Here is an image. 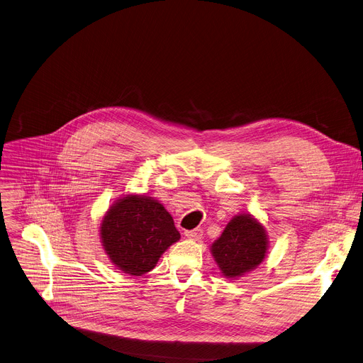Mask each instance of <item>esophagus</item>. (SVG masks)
Returning <instances> with one entry per match:
<instances>
[{
    "instance_id": "1",
    "label": "esophagus",
    "mask_w": 363,
    "mask_h": 363,
    "mask_svg": "<svg viewBox=\"0 0 363 363\" xmlns=\"http://www.w3.org/2000/svg\"><path fill=\"white\" fill-rule=\"evenodd\" d=\"M188 239H192V240H199L201 236H203V230L201 228H194V230H186V232L184 233Z\"/></svg>"
}]
</instances>
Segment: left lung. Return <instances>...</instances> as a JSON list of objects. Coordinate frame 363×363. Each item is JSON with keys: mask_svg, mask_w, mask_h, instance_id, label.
Listing matches in <instances>:
<instances>
[{"mask_svg": "<svg viewBox=\"0 0 363 363\" xmlns=\"http://www.w3.org/2000/svg\"><path fill=\"white\" fill-rule=\"evenodd\" d=\"M267 250L265 228L250 214L235 216L211 245V255L227 278H238L257 268L265 259Z\"/></svg>", "mask_w": 363, "mask_h": 363, "instance_id": "obj_1", "label": "left lung"}]
</instances>
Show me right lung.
Here are the masks:
<instances>
[{
  "instance_id": "1",
  "label": "right lung",
  "mask_w": 363,
  "mask_h": 363,
  "mask_svg": "<svg viewBox=\"0 0 363 363\" xmlns=\"http://www.w3.org/2000/svg\"><path fill=\"white\" fill-rule=\"evenodd\" d=\"M181 238L172 216L150 196L127 195L110 207L101 223V240L114 265L125 274L150 272Z\"/></svg>"
}]
</instances>
